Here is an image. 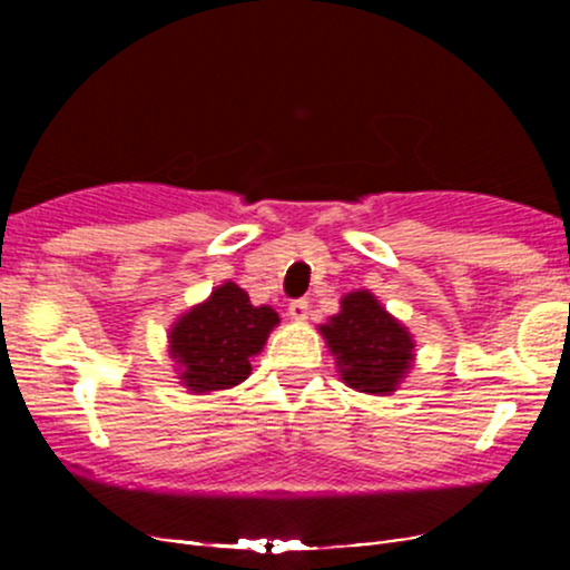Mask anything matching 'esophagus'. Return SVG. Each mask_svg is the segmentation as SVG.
<instances>
[{"label":"esophagus","instance_id":"obj_1","mask_svg":"<svg viewBox=\"0 0 570 570\" xmlns=\"http://www.w3.org/2000/svg\"><path fill=\"white\" fill-rule=\"evenodd\" d=\"M289 316L294 322H305L307 318V299H294L289 303Z\"/></svg>","mask_w":570,"mask_h":570}]
</instances>
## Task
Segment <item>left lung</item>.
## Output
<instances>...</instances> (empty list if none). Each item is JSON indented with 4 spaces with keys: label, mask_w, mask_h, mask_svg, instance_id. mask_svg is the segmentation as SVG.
I'll use <instances>...</instances> for the list:
<instances>
[{
    "label": "left lung",
    "mask_w": 570,
    "mask_h": 570,
    "mask_svg": "<svg viewBox=\"0 0 570 570\" xmlns=\"http://www.w3.org/2000/svg\"><path fill=\"white\" fill-rule=\"evenodd\" d=\"M318 332L335 356L340 381L362 394H394L415 364L410 330L370 289L343 294L340 311Z\"/></svg>",
    "instance_id": "obj_1"
}]
</instances>
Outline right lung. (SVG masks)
Wrapping results in <instances>:
<instances>
[{"instance_id":"right-lung-1","label":"right lung","mask_w":570,"mask_h":570,"mask_svg":"<svg viewBox=\"0 0 570 570\" xmlns=\"http://www.w3.org/2000/svg\"><path fill=\"white\" fill-rule=\"evenodd\" d=\"M271 305H252L233 281L214 286L198 305L181 313L168 330V356L189 394L233 389L252 375V356L265 348L278 326Z\"/></svg>"}]
</instances>
